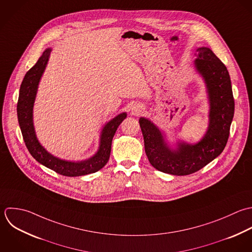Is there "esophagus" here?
Listing matches in <instances>:
<instances>
[{
  "label": "esophagus",
  "instance_id": "1",
  "mask_svg": "<svg viewBox=\"0 0 252 252\" xmlns=\"http://www.w3.org/2000/svg\"><path fill=\"white\" fill-rule=\"evenodd\" d=\"M142 111H143L142 106H140V105H135V106H133V107L131 108V115H133V116H138V115H140V114L142 113Z\"/></svg>",
  "mask_w": 252,
  "mask_h": 252
}]
</instances>
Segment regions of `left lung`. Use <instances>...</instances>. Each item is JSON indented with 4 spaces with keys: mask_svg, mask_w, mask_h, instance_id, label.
I'll list each match as a JSON object with an SVG mask.
<instances>
[{
    "mask_svg": "<svg viewBox=\"0 0 252 252\" xmlns=\"http://www.w3.org/2000/svg\"><path fill=\"white\" fill-rule=\"evenodd\" d=\"M195 55L194 64L204 78L210 103L209 126L203 138L195 144L179 142L177 149H171L153 123L145 118L139 119L150 164L160 172L175 176L193 174L223 152L235 113L231 78L226 65L207 47L198 48Z\"/></svg>",
    "mask_w": 252,
    "mask_h": 252,
    "instance_id": "obj_1",
    "label": "left lung"
}]
</instances>
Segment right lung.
Here are the masks:
<instances>
[{"instance_id":"add662e5","label":"right lung","mask_w":252,"mask_h":252,"mask_svg":"<svg viewBox=\"0 0 252 252\" xmlns=\"http://www.w3.org/2000/svg\"><path fill=\"white\" fill-rule=\"evenodd\" d=\"M51 49L44 51L37 63L26 72L19 89L17 101V119L25 145L32 157L45 167L65 177H78L95 173L101 170L109 161L112 140L118 126L126 118V113L118 115L107 123L101 132L100 145L97 153L88 160L70 162L59 159L39 143L33 126V104L41 76L47 65Z\"/></svg>"}]
</instances>
